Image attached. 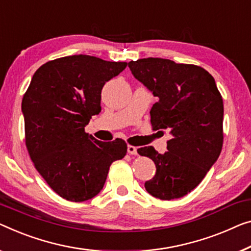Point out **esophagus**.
<instances>
[{
	"instance_id": "obj_1",
	"label": "esophagus",
	"mask_w": 251,
	"mask_h": 251,
	"mask_svg": "<svg viewBox=\"0 0 251 251\" xmlns=\"http://www.w3.org/2000/svg\"><path fill=\"white\" fill-rule=\"evenodd\" d=\"M127 152H128L130 155H135L137 153V149L135 147H133V145H128V147H127Z\"/></svg>"
}]
</instances>
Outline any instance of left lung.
Listing matches in <instances>:
<instances>
[{
  "mask_svg": "<svg viewBox=\"0 0 251 251\" xmlns=\"http://www.w3.org/2000/svg\"><path fill=\"white\" fill-rule=\"evenodd\" d=\"M128 67L159 98L150 111L153 130L171 134L163 154L153 147L137 149L156 167L145 189L162 201L180 198L201 184L222 151V96L201 66L149 57L130 61Z\"/></svg>",
  "mask_w": 251,
  "mask_h": 251,
  "instance_id": "1",
  "label": "left lung"
}]
</instances>
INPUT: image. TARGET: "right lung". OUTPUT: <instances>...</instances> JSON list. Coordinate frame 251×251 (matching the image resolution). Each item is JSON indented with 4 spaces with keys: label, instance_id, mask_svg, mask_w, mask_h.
<instances>
[{
    "label": "right lung",
    "instance_id": "1",
    "mask_svg": "<svg viewBox=\"0 0 251 251\" xmlns=\"http://www.w3.org/2000/svg\"><path fill=\"white\" fill-rule=\"evenodd\" d=\"M126 62L73 55L45 63L22 98L25 140L30 159L48 186L71 201L91 200L106 182L111 163L127 144L96 140L84 127L101 111V90Z\"/></svg>",
    "mask_w": 251,
    "mask_h": 251
}]
</instances>
